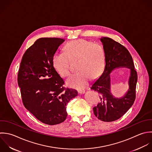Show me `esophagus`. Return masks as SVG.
<instances>
[{
  "label": "esophagus",
  "instance_id": "34e87169",
  "mask_svg": "<svg viewBox=\"0 0 152 152\" xmlns=\"http://www.w3.org/2000/svg\"><path fill=\"white\" fill-rule=\"evenodd\" d=\"M86 92H85V90H82V91H78V93L79 94H85Z\"/></svg>",
  "mask_w": 152,
  "mask_h": 152
}]
</instances>
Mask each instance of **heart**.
Here are the masks:
<instances>
[{
  "instance_id": "b5f03b06",
  "label": "heart",
  "mask_w": 152,
  "mask_h": 152,
  "mask_svg": "<svg viewBox=\"0 0 152 152\" xmlns=\"http://www.w3.org/2000/svg\"><path fill=\"white\" fill-rule=\"evenodd\" d=\"M64 52L56 53L52 62L54 69L61 76H69L71 72L70 60L79 58V72L72 75L66 83L70 87L85 88L91 79H96L102 74L105 64L103 48L90 41L78 39L68 42L64 47Z\"/></svg>"
}]
</instances>
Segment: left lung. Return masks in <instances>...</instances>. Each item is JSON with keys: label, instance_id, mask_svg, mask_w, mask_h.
Here are the masks:
<instances>
[{"label": "left lung", "instance_id": "8db88e82", "mask_svg": "<svg viewBox=\"0 0 152 152\" xmlns=\"http://www.w3.org/2000/svg\"><path fill=\"white\" fill-rule=\"evenodd\" d=\"M105 56V66L101 76L91 88L98 92L101 102L93 108L95 115L100 120L111 122L121 118L133 105L136 98L137 74L132 57L128 50L119 42L108 37L100 38ZM119 68L130 70L129 89L121 97H115L111 92L110 73Z\"/></svg>", "mask_w": 152, "mask_h": 152}]
</instances>
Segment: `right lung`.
<instances>
[{
	"label": "right lung",
	"mask_w": 152,
	"mask_h": 152,
	"mask_svg": "<svg viewBox=\"0 0 152 152\" xmlns=\"http://www.w3.org/2000/svg\"><path fill=\"white\" fill-rule=\"evenodd\" d=\"M64 41L57 38H41L24 53L18 74L25 107L38 120L48 125L63 123L66 106L77 96L75 89H65L64 82L53 66V57Z\"/></svg>",
	"instance_id": "right-lung-1"
}]
</instances>
